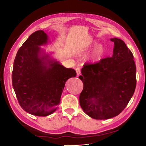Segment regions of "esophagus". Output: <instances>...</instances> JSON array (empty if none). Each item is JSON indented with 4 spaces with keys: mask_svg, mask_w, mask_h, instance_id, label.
<instances>
[{
    "mask_svg": "<svg viewBox=\"0 0 146 146\" xmlns=\"http://www.w3.org/2000/svg\"><path fill=\"white\" fill-rule=\"evenodd\" d=\"M76 72H77V76H78L80 74V68L77 67V68L76 69Z\"/></svg>",
    "mask_w": 146,
    "mask_h": 146,
    "instance_id": "esophagus-1",
    "label": "esophagus"
}]
</instances>
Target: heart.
Masks as SVG:
<instances>
[{
    "label": "heart",
    "instance_id": "heart-1",
    "mask_svg": "<svg viewBox=\"0 0 146 146\" xmlns=\"http://www.w3.org/2000/svg\"><path fill=\"white\" fill-rule=\"evenodd\" d=\"M96 41H94L90 46H93L97 44ZM105 47L102 44H99L96 45L93 50L91 51V52L88 56L87 59L91 62H96L97 61L100 60L105 54Z\"/></svg>",
    "mask_w": 146,
    "mask_h": 146
}]
</instances>
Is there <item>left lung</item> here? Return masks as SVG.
<instances>
[{"label":"left lung","mask_w":146,"mask_h":146,"mask_svg":"<svg viewBox=\"0 0 146 146\" xmlns=\"http://www.w3.org/2000/svg\"><path fill=\"white\" fill-rule=\"evenodd\" d=\"M114 42L113 55L95 64H85L83 83L79 97L82 110L88 116L102 120L117 116L133 96L136 85V69L133 55L122 39Z\"/></svg>","instance_id":"obj_1"}]
</instances>
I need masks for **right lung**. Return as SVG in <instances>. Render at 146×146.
<instances>
[{
    "mask_svg": "<svg viewBox=\"0 0 146 146\" xmlns=\"http://www.w3.org/2000/svg\"><path fill=\"white\" fill-rule=\"evenodd\" d=\"M49 42L48 35L38 30L30 35L17 51L13 64L12 85L19 105L32 115L47 116L60 103L65 83L76 76L40 46Z\"/></svg>",
    "mask_w": 146,
    "mask_h": 146,
    "instance_id": "right-lung-1",
    "label": "right lung"
}]
</instances>
